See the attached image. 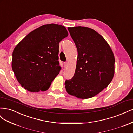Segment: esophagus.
<instances>
[{"label":"esophagus","mask_w":133,"mask_h":133,"mask_svg":"<svg viewBox=\"0 0 133 133\" xmlns=\"http://www.w3.org/2000/svg\"><path fill=\"white\" fill-rule=\"evenodd\" d=\"M67 65H68V62H65V63H64V67L66 66Z\"/></svg>","instance_id":"obj_1"}]
</instances>
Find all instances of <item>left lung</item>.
Instances as JSON below:
<instances>
[{"label":"left lung","instance_id":"1","mask_svg":"<svg viewBox=\"0 0 133 133\" xmlns=\"http://www.w3.org/2000/svg\"><path fill=\"white\" fill-rule=\"evenodd\" d=\"M78 50L73 78L66 80L69 94L86 99L107 88L114 75L115 58L110 46L102 36L88 27L68 28Z\"/></svg>","mask_w":133,"mask_h":133}]
</instances>
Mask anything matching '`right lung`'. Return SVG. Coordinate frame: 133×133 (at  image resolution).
Here are the masks:
<instances>
[{
  "instance_id": "obj_1",
  "label": "right lung",
  "mask_w": 133,
  "mask_h": 133,
  "mask_svg": "<svg viewBox=\"0 0 133 133\" xmlns=\"http://www.w3.org/2000/svg\"><path fill=\"white\" fill-rule=\"evenodd\" d=\"M68 36L64 26L50 24L28 34L15 47L11 68L18 82L30 92L45 91L61 70L59 43Z\"/></svg>"
}]
</instances>
